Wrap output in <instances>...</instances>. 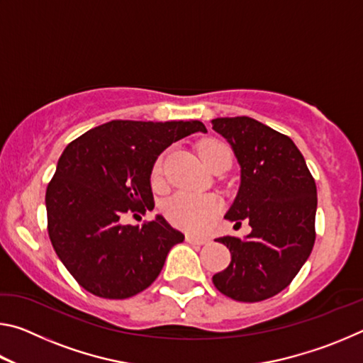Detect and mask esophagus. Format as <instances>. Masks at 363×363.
Wrapping results in <instances>:
<instances>
[{
    "label": "esophagus",
    "mask_w": 363,
    "mask_h": 363,
    "mask_svg": "<svg viewBox=\"0 0 363 363\" xmlns=\"http://www.w3.org/2000/svg\"><path fill=\"white\" fill-rule=\"evenodd\" d=\"M186 240L189 243H192V245H206L208 242H210V240H208V238H199V237H195V235H187Z\"/></svg>",
    "instance_id": "1"
}]
</instances>
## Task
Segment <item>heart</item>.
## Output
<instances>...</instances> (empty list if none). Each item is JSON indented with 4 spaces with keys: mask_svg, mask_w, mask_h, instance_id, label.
Returning <instances> with one entry per match:
<instances>
[{
    "mask_svg": "<svg viewBox=\"0 0 363 363\" xmlns=\"http://www.w3.org/2000/svg\"><path fill=\"white\" fill-rule=\"evenodd\" d=\"M224 144L218 140H205L200 144V157L206 164L210 160L211 153L223 147ZM163 158H157L152 168V179L158 181L162 176ZM220 210L219 201L214 196H199L190 194H176L173 199H169L164 205V214L171 224H174L181 229H186L195 233L205 232L210 227L211 220L216 218V214Z\"/></svg>",
    "mask_w": 363,
    "mask_h": 363,
    "instance_id": "1",
    "label": "heart"
}]
</instances>
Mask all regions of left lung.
Returning a JSON list of instances; mask_svg holds the SVG:
<instances>
[{
    "label": "left lung",
    "mask_w": 363,
    "mask_h": 363,
    "mask_svg": "<svg viewBox=\"0 0 363 363\" xmlns=\"http://www.w3.org/2000/svg\"><path fill=\"white\" fill-rule=\"evenodd\" d=\"M213 130L232 145L242 168L237 199L225 219L248 220L245 240L218 238L230 250V264L213 277L235 301L257 303L291 284L315 242L317 187L293 140L250 116L213 120Z\"/></svg>",
    "instance_id": "8db88e82"
}]
</instances>
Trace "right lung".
I'll use <instances>...</instances> for the list:
<instances>
[{"instance_id": "obj_1", "label": "right lung", "mask_w": 363, "mask_h": 363, "mask_svg": "<svg viewBox=\"0 0 363 363\" xmlns=\"http://www.w3.org/2000/svg\"><path fill=\"white\" fill-rule=\"evenodd\" d=\"M199 131L206 133L201 121L113 120L65 147L46 189L48 232L59 259L86 291L126 299L155 281L184 233L162 216L140 227L120 219L153 210L157 157Z\"/></svg>"}]
</instances>
